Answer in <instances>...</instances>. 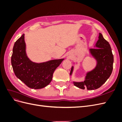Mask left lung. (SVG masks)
Returning <instances> with one entry per match:
<instances>
[{
    "label": "left lung",
    "instance_id": "left-lung-1",
    "mask_svg": "<svg viewBox=\"0 0 122 122\" xmlns=\"http://www.w3.org/2000/svg\"><path fill=\"white\" fill-rule=\"evenodd\" d=\"M99 40L95 46V48L89 49L90 53L97 61L96 67L86 73L84 81H73L74 86L81 89L85 87L87 90L97 89L108 79L113 70V56L110 44L99 33ZM74 67L72 66L70 75H72Z\"/></svg>",
    "mask_w": 122,
    "mask_h": 122
}]
</instances>
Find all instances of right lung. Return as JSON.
I'll use <instances>...</instances> for the list:
<instances>
[{
  "label": "right lung",
  "mask_w": 122,
  "mask_h": 122,
  "mask_svg": "<svg viewBox=\"0 0 122 122\" xmlns=\"http://www.w3.org/2000/svg\"><path fill=\"white\" fill-rule=\"evenodd\" d=\"M64 59L36 63L29 60L26 53L24 34L15 43L11 63L18 78L31 88L40 89L48 85L53 74Z\"/></svg>",
  "instance_id": "add662e5"
}]
</instances>
